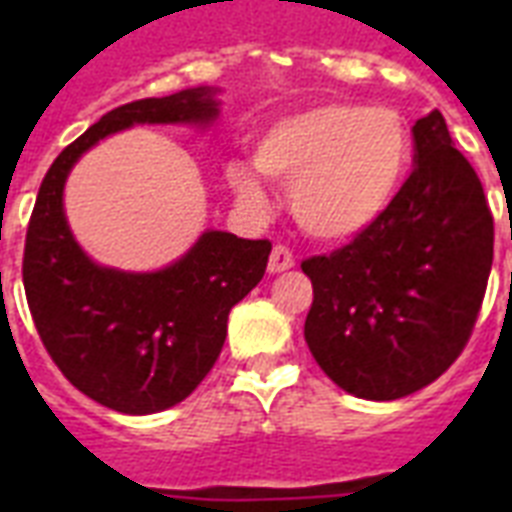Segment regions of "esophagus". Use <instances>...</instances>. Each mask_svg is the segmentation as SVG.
Wrapping results in <instances>:
<instances>
[{"label":"esophagus","instance_id":"esophagus-1","mask_svg":"<svg viewBox=\"0 0 512 512\" xmlns=\"http://www.w3.org/2000/svg\"><path fill=\"white\" fill-rule=\"evenodd\" d=\"M295 265V255L289 252L284 244H276L271 249V257H268V273H284Z\"/></svg>","mask_w":512,"mask_h":512}]
</instances>
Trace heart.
Listing matches in <instances>:
<instances>
[{
    "label": "heart",
    "mask_w": 512,
    "mask_h": 512,
    "mask_svg": "<svg viewBox=\"0 0 512 512\" xmlns=\"http://www.w3.org/2000/svg\"><path fill=\"white\" fill-rule=\"evenodd\" d=\"M412 162L404 116L345 100L316 103L273 122L255 146V167L289 188L303 231L324 241L353 239L390 209ZM231 185L252 209L265 207L257 177L233 164Z\"/></svg>",
    "instance_id": "1"
}]
</instances>
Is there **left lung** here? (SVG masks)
Masks as SVG:
<instances>
[{
  "instance_id": "8db88e82",
  "label": "left lung",
  "mask_w": 512,
  "mask_h": 512,
  "mask_svg": "<svg viewBox=\"0 0 512 512\" xmlns=\"http://www.w3.org/2000/svg\"><path fill=\"white\" fill-rule=\"evenodd\" d=\"M412 135L414 170L388 212L303 260L313 284L305 342L329 380L369 401L409 396L457 361L492 271V209L441 111Z\"/></svg>"
}]
</instances>
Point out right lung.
Listing matches in <instances>:
<instances>
[{
  "label": "right lung",
  "instance_id": "right-lung-1",
  "mask_svg": "<svg viewBox=\"0 0 512 512\" xmlns=\"http://www.w3.org/2000/svg\"><path fill=\"white\" fill-rule=\"evenodd\" d=\"M212 95L193 87L108 111L60 151L28 220L23 287L36 332L63 377L114 412L154 414L191 396L223 350L231 308L263 279L271 241L207 231L164 271L100 268L68 231L63 185L76 159L111 132L212 122Z\"/></svg>",
  "mask_w": 512,
  "mask_h": 512
}]
</instances>
